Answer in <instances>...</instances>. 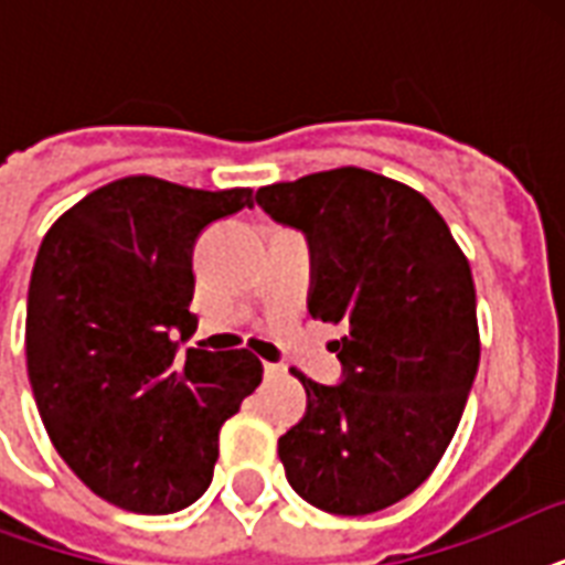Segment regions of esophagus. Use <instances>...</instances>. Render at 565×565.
I'll return each mask as SVG.
<instances>
[{
	"label": "esophagus",
	"mask_w": 565,
	"mask_h": 565,
	"mask_svg": "<svg viewBox=\"0 0 565 565\" xmlns=\"http://www.w3.org/2000/svg\"><path fill=\"white\" fill-rule=\"evenodd\" d=\"M264 372H266V377H278V375H284V366L281 363H264Z\"/></svg>",
	"instance_id": "obj_1"
}]
</instances>
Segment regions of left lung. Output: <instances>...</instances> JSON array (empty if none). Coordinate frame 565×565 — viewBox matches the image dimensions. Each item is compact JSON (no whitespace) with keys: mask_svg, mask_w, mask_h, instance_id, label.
Instances as JSON below:
<instances>
[{"mask_svg":"<svg viewBox=\"0 0 565 565\" xmlns=\"http://www.w3.org/2000/svg\"><path fill=\"white\" fill-rule=\"evenodd\" d=\"M255 202L310 246V317L343 326V381L299 370L308 411L278 439L313 508L366 516L419 487L455 437L481 343L472 269L422 193L358 167L260 188Z\"/></svg>","mask_w":565,"mask_h":565,"instance_id":"1","label":"left lung"}]
</instances>
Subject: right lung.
I'll return each instance as SVG.
<instances>
[{
  "mask_svg": "<svg viewBox=\"0 0 565 565\" xmlns=\"http://www.w3.org/2000/svg\"><path fill=\"white\" fill-rule=\"evenodd\" d=\"M252 190H190L131 175L49 228L31 269L25 361L40 419L99 499L161 516L213 478L220 428L264 377L246 349L179 354L199 319L193 246Z\"/></svg>",
  "mask_w": 565,
  "mask_h": 565,
  "instance_id": "obj_1",
  "label": "right lung"
}]
</instances>
